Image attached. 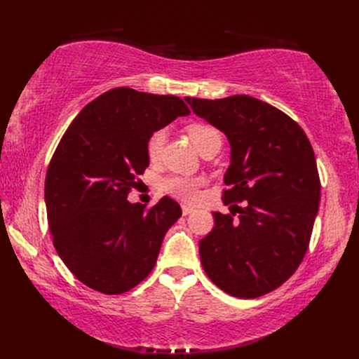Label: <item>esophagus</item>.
<instances>
[{"label":"esophagus","instance_id":"obj_1","mask_svg":"<svg viewBox=\"0 0 359 359\" xmlns=\"http://www.w3.org/2000/svg\"><path fill=\"white\" fill-rule=\"evenodd\" d=\"M194 211V208H191V207H188V205H182V215L184 216H188V215H191V212Z\"/></svg>","mask_w":359,"mask_h":359}]
</instances>
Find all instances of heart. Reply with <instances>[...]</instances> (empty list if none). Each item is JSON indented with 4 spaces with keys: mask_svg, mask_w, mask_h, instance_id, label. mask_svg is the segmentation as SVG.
Instances as JSON below:
<instances>
[{
    "mask_svg": "<svg viewBox=\"0 0 359 359\" xmlns=\"http://www.w3.org/2000/svg\"><path fill=\"white\" fill-rule=\"evenodd\" d=\"M187 133H188L189 140L193 142L194 148L199 152L207 147L210 142L222 140V137H220V133L217 129L210 125L196 123V125L188 126ZM165 139H166V133L163 129H160V131H156L152 134L151 139L148 140L147 151H148V157L149 160H152V162L157 160L160 152H162ZM199 185H201L199 180L185 179V177H168L162 184L163 189L168 194H171L172 197H177V199L185 201V202H194L197 199V196H199Z\"/></svg>",
    "mask_w": 359,
    "mask_h": 359,
    "instance_id": "1",
    "label": "heart"
}]
</instances>
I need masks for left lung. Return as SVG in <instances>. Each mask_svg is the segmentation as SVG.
I'll return each instance as SVG.
<instances>
[{
	"instance_id": "1",
	"label": "left lung",
	"mask_w": 359,
	"mask_h": 359,
	"mask_svg": "<svg viewBox=\"0 0 359 359\" xmlns=\"http://www.w3.org/2000/svg\"><path fill=\"white\" fill-rule=\"evenodd\" d=\"M185 102L231 147L222 196L231 215L212 212L215 228L199 242L203 270L231 296L270 293L292 276L309 248L321 197L313 148L294 120L255 97ZM238 201L246 203L239 208Z\"/></svg>"
}]
</instances>
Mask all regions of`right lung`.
I'll use <instances>...</instances> for the list:
<instances>
[{
	"label": "right lung",
	"mask_w": 359,
	"mask_h": 359,
	"mask_svg": "<svg viewBox=\"0 0 359 359\" xmlns=\"http://www.w3.org/2000/svg\"><path fill=\"white\" fill-rule=\"evenodd\" d=\"M188 114L179 97L114 88L81 109L53 152L44 184L53 247L95 292L121 294L140 284L182 216L170 197L144 210L128 194L149 165L152 133Z\"/></svg>",
	"instance_id": "right-lung-1"
}]
</instances>
